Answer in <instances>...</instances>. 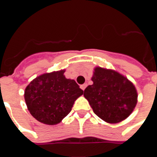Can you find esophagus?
I'll return each instance as SVG.
<instances>
[{"label":"esophagus","instance_id":"esophagus-1","mask_svg":"<svg viewBox=\"0 0 157 157\" xmlns=\"http://www.w3.org/2000/svg\"><path fill=\"white\" fill-rule=\"evenodd\" d=\"M86 84H83V85H81V88L84 91L86 89Z\"/></svg>","mask_w":157,"mask_h":157}]
</instances>
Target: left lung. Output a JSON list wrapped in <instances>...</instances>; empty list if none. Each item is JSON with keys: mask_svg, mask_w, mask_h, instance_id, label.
<instances>
[{"mask_svg": "<svg viewBox=\"0 0 157 157\" xmlns=\"http://www.w3.org/2000/svg\"><path fill=\"white\" fill-rule=\"evenodd\" d=\"M92 81L84 97L99 118L115 124L129 116L137 103V92L128 79L114 71L97 67Z\"/></svg>", "mask_w": 157, "mask_h": 157, "instance_id": "obj_1", "label": "left lung"}]
</instances>
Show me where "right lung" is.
Masks as SVG:
<instances>
[{"mask_svg":"<svg viewBox=\"0 0 157 157\" xmlns=\"http://www.w3.org/2000/svg\"><path fill=\"white\" fill-rule=\"evenodd\" d=\"M65 71L46 73L30 82L24 98L33 118L45 124L61 122L71 111L73 104L83 91L74 80L66 79Z\"/></svg>","mask_w":157,"mask_h":157,"instance_id":"right-lung-1","label":"right lung"}]
</instances>
